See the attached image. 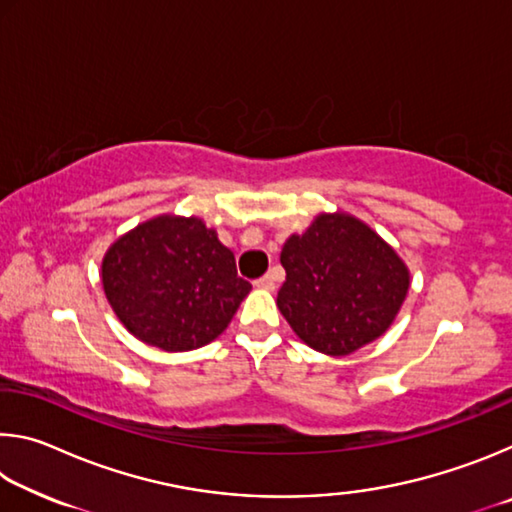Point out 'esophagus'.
<instances>
[{
  "mask_svg": "<svg viewBox=\"0 0 512 512\" xmlns=\"http://www.w3.org/2000/svg\"><path fill=\"white\" fill-rule=\"evenodd\" d=\"M255 287H259V289H268V291H273V289H275V280H273V275H271V273H266V275H262V277H259V280H255Z\"/></svg>",
  "mask_w": 512,
  "mask_h": 512,
  "instance_id": "34e87169",
  "label": "esophagus"
}]
</instances>
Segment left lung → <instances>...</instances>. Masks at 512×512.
Here are the masks:
<instances>
[{"label":"left lung","instance_id":"obj_1","mask_svg":"<svg viewBox=\"0 0 512 512\" xmlns=\"http://www.w3.org/2000/svg\"><path fill=\"white\" fill-rule=\"evenodd\" d=\"M277 307L302 341L345 357L386 332L409 291L395 250L348 214H320L305 235L289 237Z\"/></svg>","mask_w":512,"mask_h":512}]
</instances>
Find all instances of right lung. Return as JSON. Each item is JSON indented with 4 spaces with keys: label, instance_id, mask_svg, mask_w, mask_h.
Returning <instances> with one entry per match:
<instances>
[{
    "label": "right lung",
    "instance_id": "right-lung-1",
    "mask_svg": "<svg viewBox=\"0 0 512 512\" xmlns=\"http://www.w3.org/2000/svg\"><path fill=\"white\" fill-rule=\"evenodd\" d=\"M101 280L128 332L167 352L214 341L250 291L232 250L196 216L137 225L110 246Z\"/></svg>",
    "mask_w": 512,
    "mask_h": 512
}]
</instances>
